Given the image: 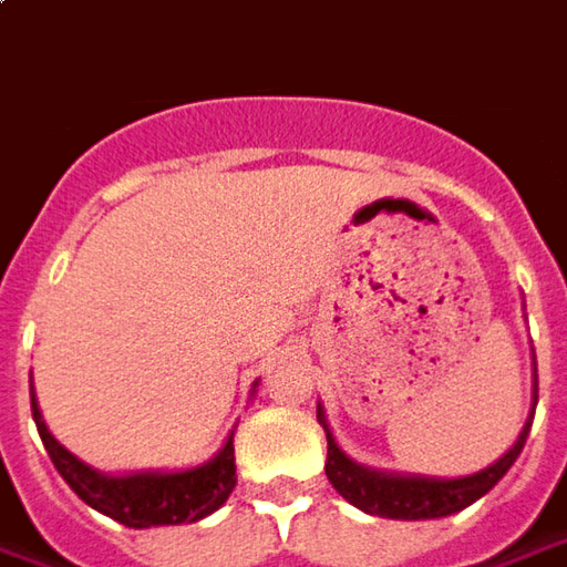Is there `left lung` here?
<instances>
[{
  "mask_svg": "<svg viewBox=\"0 0 567 567\" xmlns=\"http://www.w3.org/2000/svg\"><path fill=\"white\" fill-rule=\"evenodd\" d=\"M534 405H537V386H534ZM318 424L328 434V481L333 489L343 496L346 503H352L355 508H362L368 515H381V518H396V522H427V518H446L455 515L462 508H468L471 503H477L484 493L496 487L503 481V474L515 458L522 455L530 424H534V409L530 417L524 421V431L515 440V446L505 452L503 458H496L493 465H487L477 474L468 477H417V474H390V471L364 468L359 462H352L340 443L333 440L328 427L324 409L318 405Z\"/></svg>",
  "mask_w": 567,
  "mask_h": 567,
  "instance_id": "obj_1",
  "label": "left lung"
}]
</instances>
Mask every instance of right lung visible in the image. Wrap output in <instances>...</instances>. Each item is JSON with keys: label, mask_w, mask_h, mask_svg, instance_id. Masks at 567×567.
Listing matches in <instances>:
<instances>
[{"label": "right lung", "mask_w": 567, "mask_h": 567, "mask_svg": "<svg viewBox=\"0 0 567 567\" xmlns=\"http://www.w3.org/2000/svg\"><path fill=\"white\" fill-rule=\"evenodd\" d=\"M30 409L37 431L43 436V446L59 468L64 484L78 493L86 505L115 518L124 527H158V524L199 522L205 515L218 512L227 496L237 487V465H234V434L227 436L215 458H208L199 468L186 471H140V474H102L80 462L74 452H68L49 434L43 412L37 405V393L30 383Z\"/></svg>", "instance_id": "add662e5"}]
</instances>
